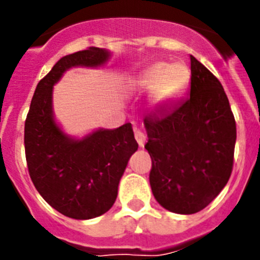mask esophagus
<instances>
[{"label": "esophagus", "mask_w": 260, "mask_h": 260, "mask_svg": "<svg viewBox=\"0 0 260 260\" xmlns=\"http://www.w3.org/2000/svg\"><path fill=\"white\" fill-rule=\"evenodd\" d=\"M135 139H137L138 144H139V147H143L144 143H146V134H144L143 132H141V130H135Z\"/></svg>", "instance_id": "esophagus-1"}]
</instances>
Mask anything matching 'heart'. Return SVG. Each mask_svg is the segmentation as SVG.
Returning <instances> with one entry per match:
<instances>
[{
    "label": "heart",
    "instance_id": "heart-1",
    "mask_svg": "<svg viewBox=\"0 0 260 260\" xmlns=\"http://www.w3.org/2000/svg\"><path fill=\"white\" fill-rule=\"evenodd\" d=\"M189 82V70L182 63L157 62L141 74L126 82V88L133 92L151 91L148 107L152 112L165 109L180 98Z\"/></svg>",
    "mask_w": 260,
    "mask_h": 260
}]
</instances>
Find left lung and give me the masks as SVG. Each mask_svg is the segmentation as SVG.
Instances as JSON below:
<instances>
[{"label":"left lung","mask_w":260,"mask_h":260,"mask_svg":"<svg viewBox=\"0 0 260 260\" xmlns=\"http://www.w3.org/2000/svg\"><path fill=\"white\" fill-rule=\"evenodd\" d=\"M190 61V98L144 119L152 194L161 207L181 215L199 212L224 189L237 138L221 83L195 57Z\"/></svg>","instance_id":"8db88e82"}]
</instances>
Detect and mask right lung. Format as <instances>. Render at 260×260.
I'll use <instances>...</instances> for the list:
<instances>
[{
    "mask_svg": "<svg viewBox=\"0 0 260 260\" xmlns=\"http://www.w3.org/2000/svg\"><path fill=\"white\" fill-rule=\"evenodd\" d=\"M110 52L89 48L62 57L39 82L24 123L29 177L39 194L62 215L88 220L108 212L128 158L138 150L132 123L74 138L53 113V86L71 68H102Z\"/></svg>",
    "mask_w": 260,
    "mask_h": 260,
    "instance_id": "right-lung-1",
    "label": "right lung"
}]
</instances>
